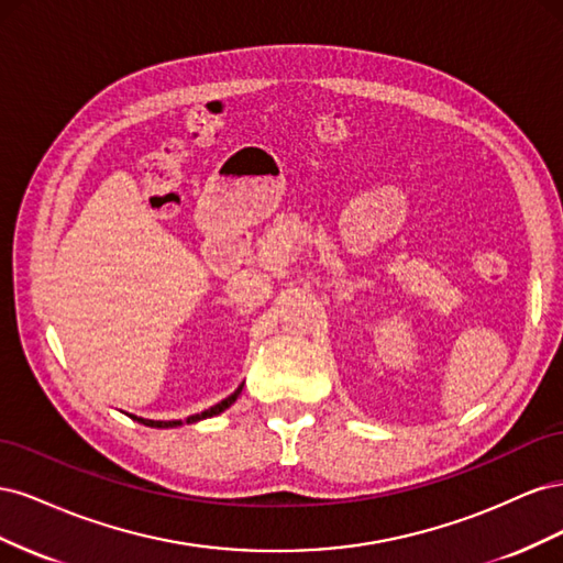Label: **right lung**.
Masks as SVG:
<instances>
[{"instance_id":"1","label":"right lung","mask_w":563,"mask_h":563,"mask_svg":"<svg viewBox=\"0 0 563 563\" xmlns=\"http://www.w3.org/2000/svg\"><path fill=\"white\" fill-rule=\"evenodd\" d=\"M242 387H244V385L236 387L228 399H223L220 404H216V406L207 408V411H201V413H195V416H190V418H185V422H197V420H203V418H211V416L223 413L225 408H228V406H232V404H234V399L240 397ZM131 418H133V420H139V422H143V424H147V428H178V424H183V420H145V418H135V416H131Z\"/></svg>"}]
</instances>
